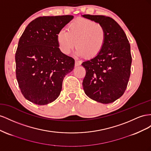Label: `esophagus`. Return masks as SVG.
Listing matches in <instances>:
<instances>
[{
    "label": "esophagus",
    "instance_id": "esophagus-1",
    "mask_svg": "<svg viewBox=\"0 0 151 151\" xmlns=\"http://www.w3.org/2000/svg\"><path fill=\"white\" fill-rule=\"evenodd\" d=\"M81 64V62L80 61H78V60H75V66H80Z\"/></svg>",
    "mask_w": 151,
    "mask_h": 151
}]
</instances>
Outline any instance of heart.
Returning a JSON list of instances; mask_svg holds the SVG:
<instances>
[{"label": "heart", "instance_id": "b5f03b06", "mask_svg": "<svg viewBox=\"0 0 151 151\" xmlns=\"http://www.w3.org/2000/svg\"><path fill=\"white\" fill-rule=\"evenodd\" d=\"M106 40V32L102 24L85 18H78L68 26L67 31L60 30L57 42L61 52L68 55L76 47V54L91 59L103 49Z\"/></svg>", "mask_w": 151, "mask_h": 151}]
</instances>
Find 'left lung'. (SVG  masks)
I'll return each mask as SVG.
<instances>
[{"mask_svg":"<svg viewBox=\"0 0 151 151\" xmlns=\"http://www.w3.org/2000/svg\"><path fill=\"white\" fill-rule=\"evenodd\" d=\"M82 16L100 23L106 32L101 53L81 64L86 71L83 90L92 100L109 104L121 97L127 88L132 61L130 45L123 29L113 18L102 15Z\"/></svg>","mask_w":151,"mask_h":151,"instance_id":"left-lung-1","label":"left lung"}]
</instances>
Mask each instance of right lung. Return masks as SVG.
Wrapping results in <instances>:
<instances>
[{
    "label": "right lung",
    "mask_w": 151,
    "mask_h": 151,
    "mask_svg": "<svg viewBox=\"0 0 151 151\" xmlns=\"http://www.w3.org/2000/svg\"><path fill=\"white\" fill-rule=\"evenodd\" d=\"M73 19L71 15L38 17L19 38L16 76L23 96L34 104L45 105L56 99L64 78L74 69V59L63 54L57 42L59 32Z\"/></svg>",
    "instance_id": "obj_1"
}]
</instances>
